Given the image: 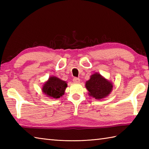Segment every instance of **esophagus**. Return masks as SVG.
<instances>
[{
	"label": "esophagus",
	"mask_w": 149,
	"mask_h": 149,
	"mask_svg": "<svg viewBox=\"0 0 149 149\" xmlns=\"http://www.w3.org/2000/svg\"><path fill=\"white\" fill-rule=\"evenodd\" d=\"M73 81L74 83H80V79L77 77H74L73 79Z\"/></svg>",
	"instance_id": "esophagus-1"
}]
</instances>
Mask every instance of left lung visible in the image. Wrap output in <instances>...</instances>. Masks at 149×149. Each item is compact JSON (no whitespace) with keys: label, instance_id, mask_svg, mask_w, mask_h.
Returning <instances> with one entry per match:
<instances>
[{"label":"left lung","instance_id":"obj_1","mask_svg":"<svg viewBox=\"0 0 149 149\" xmlns=\"http://www.w3.org/2000/svg\"><path fill=\"white\" fill-rule=\"evenodd\" d=\"M86 88L89 91L88 93L90 96L96 99H101L110 93L113 85L99 74L95 73L91 75L90 79L86 83Z\"/></svg>","mask_w":149,"mask_h":149}]
</instances>
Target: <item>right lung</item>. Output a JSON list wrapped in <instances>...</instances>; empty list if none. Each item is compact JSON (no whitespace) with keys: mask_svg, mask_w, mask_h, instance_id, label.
<instances>
[{"mask_svg":"<svg viewBox=\"0 0 149 149\" xmlns=\"http://www.w3.org/2000/svg\"><path fill=\"white\" fill-rule=\"evenodd\" d=\"M67 84L56 77H50L49 81L44 84L42 91L47 96L58 99L64 95Z\"/></svg>","mask_w":149,"mask_h":149,"instance_id":"add662e5","label":"right lung"}]
</instances>
